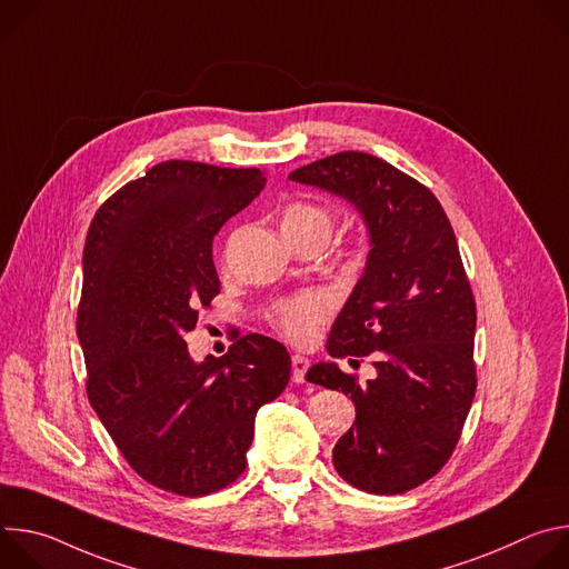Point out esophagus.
I'll return each mask as SVG.
<instances>
[{"mask_svg":"<svg viewBox=\"0 0 569 569\" xmlns=\"http://www.w3.org/2000/svg\"><path fill=\"white\" fill-rule=\"evenodd\" d=\"M308 367H310V360L299 356V353H295L292 356V382H303Z\"/></svg>","mask_w":569,"mask_h":569,"instance_id":"obj_1","label":"esophagus"}]
</instances>
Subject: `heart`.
Returning a JSON list of instances; mask_svg holds the SVG:
<instances>
[{"label": "heart", "mask_w": 569, "mask_h": 569, "mask_svg": "<svg viewBox=\"0 0 569 569\" xmlns=\"http://www.w3.org/2000/svg\"><path fill=\"white\" fill-rule=\"evenodd\" d=\"M281 229L290 233H323L329 238L333 229V216L317 204L295 202L286 207L281 216ZM329 312H331V303L327 297L308 292L279 303L274 317H277L279 329L292 342H308L315 336V329L319 323L327 321Z\"/></svg>", "instance_id": "1"}]
</instances>
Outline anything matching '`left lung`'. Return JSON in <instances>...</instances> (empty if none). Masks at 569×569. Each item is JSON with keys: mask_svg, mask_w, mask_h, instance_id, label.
<instances>
[{"mask_svg": "<svg viewBox=\"0 0 569 569\" xmlns=\"http://www.w3.org/2000/svg\"><path fill=\"white\" fill-rule=\"evenodd\" d=\"M288 180L347 200L369 231L365 272L327 351L373 356L376 378L360 385L333 360L306 373L356 405L333 466L367 493L412 491L450 459L477 387V312L455 231L430 189L367 152L317 159Z\"/></svg>", "mask_w": 569, "mask_h": 569, "instance_id": "obj_1", "label": "left lung"}]
</instances>
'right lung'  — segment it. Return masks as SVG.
Instances as JSON below:
<instances>
[{
    "mask_svg": "<svg viewBox=\"0 0 569 569\" xmlns=\"http://www.w3.org/2000/svg\"><path fill=\"white\" fill-rule=\"evenodd\" d=\"M263 187L261 169L161 161L101 204L86 238L76 331L88 398L132 470L178 496L246 470L257 412L290 380L272 338L242 336L202 362L184 342L220 292L213 236Z\"/></svg>",
    "mask_w": 569,
    "mask_h": 569,
    "instance_id": "obj_1",
    "label": "right lung"
}]
</instances>
